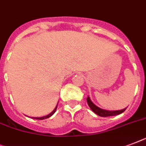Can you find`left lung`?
Masks as SVG:
<instances>
[{
  "label": "left lung",
  "instance_id": "left-lung-1",
  "mask_svg": "<svg viewBox=\"0 0 146 146\" xmlns=\"http://www.w3.org/2000/svg\"><path fill=\"white\" fill-rule=\"evenodd\" d=\"M87 103L88 104L89 107L92 109V110L93 111L95 114H97L98 115L101 116V117H109V116H113V115H119L121 113H122L125 111L127 108L125 109H123L121 110H115V111H109V110H102L100 108L98 107V106L94 105L92 102V100H90L89 97L87 98Z\"/></svg>",
  "mask_w": 146,
  "mask_h": 146
}]
</instances>
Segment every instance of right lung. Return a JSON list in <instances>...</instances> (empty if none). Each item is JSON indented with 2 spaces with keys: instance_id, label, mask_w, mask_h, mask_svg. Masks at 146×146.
Returning <instances> with one entry per match:
<instances>
[{
  "instance_id": "1",
  "label": "right lung",
  "mask_w": 146,
  "mask_h": 146,
  "mask_svg": "<svg viewBox=\"0 0 146 146\" xmlns=\"http://www.w3.org/2000/svg\"><path fill=\"white\" fill-rule=\"evenodd\" d=\"M57 106H58V105H57L56 107L54 108V110H53L52 112H51L50 114L47 115H46V116H43V117H39V118H35V119H38V120H43V119H46V118H49V117H51V116L52 115L54 114V112H55V111H56V109H57Z\"/></svg>"
}]
</instances>
